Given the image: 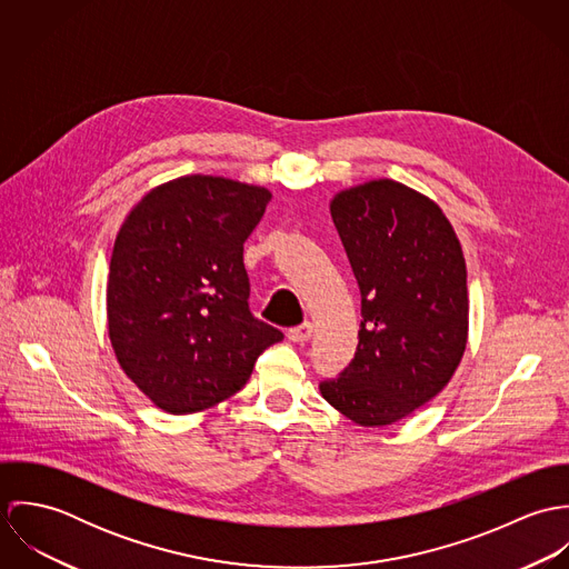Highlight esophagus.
<instances>
[{"mask_svg": "<svg viewBox=\"0 0 569 569\" xmlns=\"http://www.w3.org/2000/svg\"><path fill=\"white\" fill-rule=\"evenodd\" d=\"M311 337H313V325H311V322H302V325L296 326V328L289 330V339H291V341H298V343H305V341H309Z\"/></svg>", "mask_w": 569, "mask_h": 569, "instance_id": "obj_1", "label": "esophagus"}]
</instances>
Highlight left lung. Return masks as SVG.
I'll list each match as a JSON object with an SVG mask.
<instances>
[{
  "instance_id": "1",
  "label": "left lung",
  "mask_w": 569,
  "mask_h": 569,
  "mask_svg": "<svg viewBox=\"0 0 569 569\" xmlns=\"http://www.w3.org/2000/svg\"><path fill=\"white\" fill-rule=\"evenodd\" d=\"M330 217L361 289L355 359L320 392L361 427H388L431 401L469 339L460 239L427 194L370 179L330 199Z\"/></svg>"
}]
</instances>
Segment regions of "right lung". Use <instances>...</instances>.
I'll list each match as a JSON object with an SVG mask.
<instances>
[{"instance_id": "right-lung-1", "label": "right lung", "mask_w": 569, "mask_h": 569, "mask_svg": "<svg viewBox=\"0 0 569 569\" xmlns=\"http://www.w3.org/2000/svg\"><path fill=\"white\" fill-rule=\"evenodd\" d=\"M269 201L262 186L183 174L151 188L118 230L109 341L124 375L168 413L230 399L282 339L247 307L243 243Z\"/></svg>"}]
</instances>
